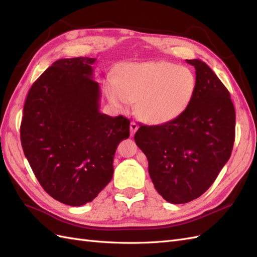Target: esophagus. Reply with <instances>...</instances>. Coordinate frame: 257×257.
<instances>
[{"label": "esophagus", "instance_id": "1", "mask_svg": "<svg viewBox=\"0 0 257 257\" xmlns=\"http://www.w3.org/2000/svg\"><path fill=\"white\" fill-rule=\"evenodd\" d=\"M130 130H131V136H133L136 133V131L138 130V124L136 122H134V121L131 122Z\"/></svg>", "mask_w": 257, "mask_h": 257}]
</instances>
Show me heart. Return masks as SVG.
Wrapping results in <instances>:
<instances>
[{"mask_svg": "<svg viewBox=\"0 0 257 257\" xmlns=\"http://www.w3.org/2000/svg\"><path fill=\"white\" fill-rule=\"evenodd\" d=\"M195 76L190 68L165 61L127 63L109 74L105 93L115 108L136 100V112L147 122L174 120L188 107L195 92Z\"/></svg>", "mask_w": 257, "mask_h": 257, "instance_id": "heart-1", "label": "heart"}]
</instances>
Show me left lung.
Listing matches in <instances>:
<instances>
[{"label": "left lung", "instance_id": "1", "mask_svg": "<svg viewBox=\"0 0 257 257\" xmlns=\"http://www.w3.org/2000/svg\"><path fill=\"white\" fill-rule=\"evenodd\" d=\"M185 110L160 125H141L135 143L148 159L155 190L172 204H185L211 186L229 160L235 142V108L228 90L205 62Z\"/></svg>", "mask_w": 257, "mask_h": 257}]
</instances>
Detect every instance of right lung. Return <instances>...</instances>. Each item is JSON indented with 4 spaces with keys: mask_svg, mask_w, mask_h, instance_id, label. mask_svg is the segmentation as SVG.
<instances>
[{
    "mask_svg": "<svg viewBox=\"0 0 257 257\" xmlns=\"http://www.w3.org/2000/svg\"><path fill=\"white\" fill-rule=\"evenodd\" d=\"M96 59H60L31 87L20 138L38 182L51 197L78 207L110 182L116 147L130 136V120L99 112Z\"/></svg>",
    "mask_w": 257,
    "mask_h": 257,
    "instance_id": "right-lung-1",
    "label": "right lung"
}]
</instances>
